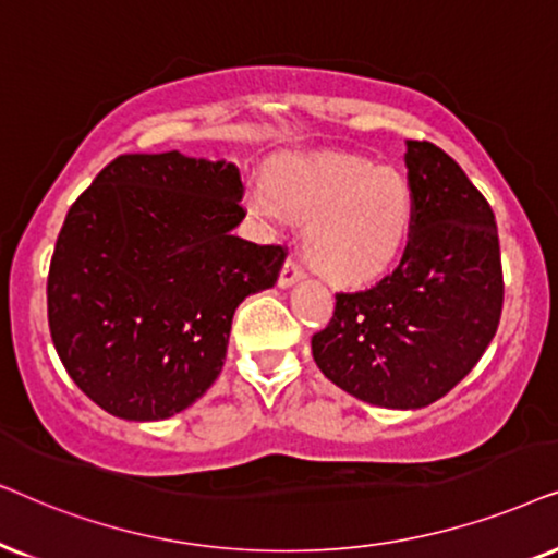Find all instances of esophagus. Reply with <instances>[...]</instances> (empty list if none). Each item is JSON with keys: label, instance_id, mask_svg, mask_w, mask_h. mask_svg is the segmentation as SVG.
Masks as SVG:
<instances>
[{"label": "esophagus", "instance_id": "34e87169", "mask_svg": "<svg viewBox=\"0 0 558 558\" xmlns=\"http://www.w3.org/2000/svg\"><path fill=\"white\" fill-rule=\"evenodd\" d=\"M303 278V267L299 265V259L295 257H288L283 263V270H280V278H278V286L280 288H291L299 283Z\"/></svg>", "mask_w": 558, "mask_h": 558}]
</instances>
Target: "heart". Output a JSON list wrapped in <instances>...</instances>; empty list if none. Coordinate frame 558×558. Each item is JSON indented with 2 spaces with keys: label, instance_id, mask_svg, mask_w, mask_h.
Instances as JSON below:
<instances>
[{
  "label": "heart",
  "instance_id": "heart-1",
  "mask_svg": "<svg viewBox=\"0 0 558 558\" xmlns=\"http://www.w3.org/2000/svg\"><path fill=\"white\" fill-rule=\"evenodd\" d=\"M250 211L306 221V255L344 288L380 280L400 263L415 221L413 185L396 168L352 155L280 160L247 193Z\"/></svg>",
  "mask_w": 558,
  "mask_h": 558
}]
</instances>
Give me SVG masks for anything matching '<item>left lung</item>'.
<instances>
[{"label": "left lung", "mask_w": 558, "mask_h": 558, "mask_svg": "<svg viewBox=\"0 0 558 558\" xmlns=\"http://www.w3.org/2000/svg\"><path fill=\"white\" fill-rule=\"evenodd\" d=\"M415 196L411 242L380 283L337 293L311 337L322 373L383 408H423L472 373L502 314L495 214L462 168L434 143L405 140Z\"/></svg>", "instance_id": "1"}]
</instances>
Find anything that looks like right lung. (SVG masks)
Wrapping results in <instances>:
<instances>
[{"label": "right lung", "mask_w": 558, "mask_h": 558, "mask_svg": "<svg viewBox=\"0 0 558 558\" xmlns=\"http://www.w3.org/2000/svg\"><path fill=\"white\" fill-rule=\"evenodd\" d=\"M227 160L119 155L65 214L48 272V326L71 380L104 411L160 421L225 367L232 316L272 288L286 250L234 236Z\"/></svg>", "instance_id": "obj_1"}]
</instances>
